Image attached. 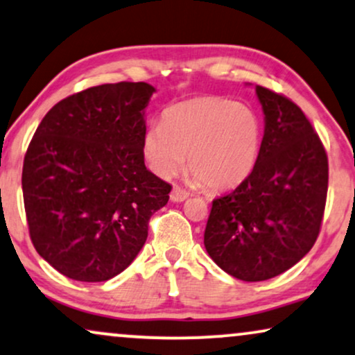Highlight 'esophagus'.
<instances>
[{
    "mask_svg": "<svg viewBox=\"0 0 355 355\" xmlns=\"http://www.w3.org/2000/svg\"><path fill=\"white\" fill-rule=\"evenodd\" d=\"M187 198H189V192L182 189V187L174 186L173 191H171V200H173V202H182V200H186Z\"/></svg>",
    "mask_w": 355,
    "mask_h": 355,
    "instance_id": "esophagus-1",
    "label": "esophagus"
}]
</instances>
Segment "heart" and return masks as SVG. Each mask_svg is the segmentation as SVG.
Instances as JSON below:
<instances>
[{"label":"heart","instance_id":"1","mask_svg":"<svg viewBox=\"0 0 355 355\" xmlns=\"http://www.w3.org/2000/svg\"><path fill=\"white\" fill-rule=\"evenodd\" d=\"M263 125L252 107L222 97H199L168 107L161 123L143 137V156L157 178L171 179L186 166L196 184L239 186L255 169Z\"/></svg>","mask_w":355,"mask_h":355}]
</instances>
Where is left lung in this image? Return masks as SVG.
I'll return each mask as SVG.
<instances>
[{
  "label": "left lung",
  "instance_id": "8db88e82",
  "mask_svg": "<svg viewBox=\"0 0 355 355\" xmlns=\"http://www.w3.org/2000/svg\"><path fill=\"white\" fill-rule=\"evenodd\" d=\"M265 115L260 157L239 187L212 202L209 257L242 282H263L296 265L316 242L327 196V155L296 103L255 87Z\"/></svg>",
  "mask_w": 355,
  "mask_h": 355
}]
</instances>
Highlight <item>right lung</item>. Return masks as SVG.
<instances>
[{
	"label": "right lung",
	"instance_id": "obj_1",
	"mask_svg": "<svg viewBox=\"0 0 355 355\" xmlns=\"http://www.w3.org/2000/svg\"><path fill=\"white\" fill-rule=\"evenodd\" d=\"M146 82L90 87L60 100L31 139L23 198L34 248L77 282H107L137 258L171 186L144 166Z\"/></svg>",
	"mask_w": 355,
	"mask_h": 355
}]
</instances>
